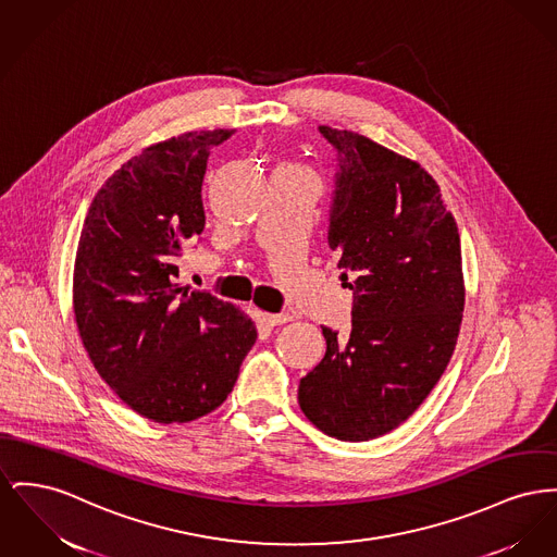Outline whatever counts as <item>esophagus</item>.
Returning a JSON list of instances; mask_svg holds the SVG:
<instances>
[{
    "instance_id": "esophagus-1",
    "label": "esophagus",
    "mask_w": 557,
    "mask_h": 557,
    "mask_svg": "<svg viewBox=\"0 0 557 557\" xmlns=\"http://www.w3.org/2000/svg\"><path fill=\"white\" fill-rule=\"evenodd\" d=\"M293 318L288 313H262V322L269 326H282L286 322H290Z\"/></svg>"
}]
</instances>
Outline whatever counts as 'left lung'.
Listing matches in <instances>:
<instances>
[{"label":"left lung","mask_w":557,"mask_h":557,"mask_svg":"<svg viewBox=\"0 0 557 557\" xmlns=\"http://www.w3.org/2000/svg\"><path fill=\"white\" fill-rule=\"evenodd\" d=\"M336 149L327 246L356 276L351 334L322 327L326 356L298 385L305 417L330 437L368 442L401 425L437 385L465 307L460 237L421 164L320 126Z\"/></svg>","instance_id":"obj_1"}]
</instances>
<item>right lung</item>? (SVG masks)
Here are the masks:
<instances>
[{
    "label": "right lung",
    "mask_w": 557,
    "mask_h": 557,
    "mask_svg": "<svg viewBox=\"0 0 557 557\" xmlns=\"http://www.w3.org/2000/svg\"><path fill=\"white\" fill-rule=\"evenodd\" d=\"M233 131L187 132L147 147L99 189L79 235L73 311L102 381L156 423L216 410L257 341L255 322L210 293L172 284L206 214L210 149Z\"/></svg>",
    "instance_id": "right-lung-1"
}]
</instances>
